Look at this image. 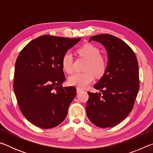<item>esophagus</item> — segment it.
<instances>
[{
    "instance_id": "obj_1",
    "label": "esophagus",
    "mask_w": 153,
    "mask_h": 153,
    "mask_svg": "<svg viewBox=\"0 0 153 153\" xmlns=\"http://www.w3.org/2000/svg\"><path fill=\"white\" fill-rule=\"evenodd\" d=\"M76 90H77V93H79V92H82V89L79 88H77Z\"/></svg>"
}]
</instances>
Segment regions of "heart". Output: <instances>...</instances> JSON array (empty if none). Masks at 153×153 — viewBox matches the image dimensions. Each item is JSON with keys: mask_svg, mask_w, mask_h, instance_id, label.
I'll return each instance as SVG.
<instances>
[{"mask_svg": "<svg viewBox=\"0 0 153 153\" xmlns=\"http://www.w3.org/2000/svg\"><path fill=\"white\" fill-rule=\"evenodd\" d=\"M77 53L88 60L85 67L86 71L75 73L69 77L68 83L71 86L84 88L90 84L94 78V74L98 77L104 75L107 69V63L105 59L100 55V52L97 46L87 44L77 51ZM63 70L70 74L73 71V56L69 51L64 54L61 60Z\"/></svg>", "mask_w": 153, "mask_h": 153, "instance_id": "heart-1", "label": "heart"}]
</instances>
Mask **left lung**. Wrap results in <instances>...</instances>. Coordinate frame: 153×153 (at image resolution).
Segmentation results:
<instances>
[{"mask_svg":"<svg viewBox=\"0 0 153 153\" xmlns=\"http://www.w3.org/2000/svg\"><path fill=\"white\" fill-rule=\"evenodd\" d=\"M105 46L108 63L102 78L94 87L101 92H88L86 115L92 123L102 128H112L128 117L132 110L139 90L137 58L129 46L115 36H92Z\"/></svg>","mask_w":153,"mask_h":153,"instance_id":"obj_1","label":"left lung"}]
</instances>
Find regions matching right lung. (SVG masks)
Returning a JSON list of instances; mask_svg holds the SVG:
<instances>
[{"label": "right lung", "mask_w": 153, "mask_h": 153, "mask_svg": "<svg viewBox=\"0 0 153 153\" xmlns=\"http://www.w3.org/2000/svg\"><path fill=\"white\" fill-rule=\"evenodd\" d=\"M80 39L41 36L28 43L18 55L15 94L22 114L33 125L53 128L66 117L76 88L62 86L65 77L61 60Z\"/></svg>", "instance_id": "add662e5"}]
</instances>
